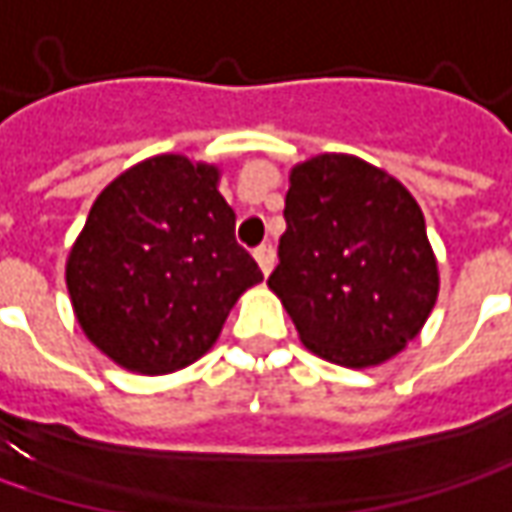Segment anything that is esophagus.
Wrapping results in <instances>:
<instances>
[{
    "label": "esophagus",
    "instance_id": "34e87169",
    "mask_svg": "<svg viewBox=\"0 0 512 512\" xmlns=\"http://www.w3.org/2000/svg\"><path fill=\"white\" fill-rule=\"evenodd\" d=\"M253 256H256V262H259L262 273L268 276L270 270H273V265H276V250H273V244L270 242L259 244V247L253 250Z\"/></svg>",
    "mask_w": 512,
    "mask_h": 512
}]
</instances>
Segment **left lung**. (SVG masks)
Segmentation results:
<instances>
[{"instance_id": "8db88e82", "label": "left lung", "mask_w": 512, "mask_h": 512, "mask_svg": "<svg viewBox=\"0 0 512 512\" xmlns=\"http://www.w3.org/2000/svg\"><path fill=\"white\" fill-rule=\"evenodd\" d=\"M285 224L268 285L308 351L369 369L421 334L438 262L421 207L397 178L354 155H317L291 169Z\"/></svg>"}]
</instances>
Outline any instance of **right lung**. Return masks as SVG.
Masks as SVG:
<instances>
[{
	"label": "right lung",
	"instance_id": "1",
	"mask_svg": "<svg viewBox=\"0 0 512 512\" xmlns=\"http://www.w3.org/2000/svg\"><path fill=\"white\" fill-rule=\"evenodd\" d=\"M218 167L155 155L91 204L65 285L83 334L117 366L169 374L207 354L236 299L262 282L236 242Z\"/></svg>",
	"mask_w": 512,
	"mask_h": 512
}]
</instances>
